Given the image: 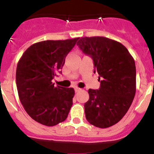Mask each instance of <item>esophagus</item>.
Masks as SVG:
<instances>
[{
    "label": "esophagus",
    "mask_w": 154,
    "mask_h": 154,
    "mask_svg": "<svg viewBox=\"0 0 154 154\" xmlns=\"http://www.w3.org/2000/svg\"><path fill=\"white\" fill-rule=\"evenodd\" d=\"M81 88H78V87H77V88H75V91L76 92H79V91H81Z\"/></svg>",
    "instance_id": "obj_1"
}]
</instances>
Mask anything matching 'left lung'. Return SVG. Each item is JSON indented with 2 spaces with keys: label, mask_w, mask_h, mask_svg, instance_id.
Here are the masks:
<instances>
[{
  "label": "left lung",
  "mask_w": 154,
  "mask_h": 154,
  "mask_svg": "<svg viewBox=\"0 0 154 154\" xmlns=\"http://www.w3.org/2000/svg\"><path fill=\"white\" fill-rule=\"evenodd\" d=\"M77 45L92 58L100 80L99 89L88 91L86 120L99 128L111 127L125 116L135 97L134 59L123 45L106 37H83Z\"/></svg>",
  "instance_id": "8db88e82"
}]
</instances>
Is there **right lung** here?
<instances>
[{
	"label": "right lung",
	"instance_id": "right-lung-1",
	"mask_svg": "<svg viewBox=\"0 0 154 154\" xmlns=\"http://www.w3.org/2000/svg\"><path fill=\"white\" fill-rule=\"evenodd\" d=\"M78 38L35 43L18 61L15 79L20 101L38 123L52 127L67 119L74 89L55 86L52 80L62 73L66 56Z\"/></svg>",
	"mask_w": 154,
	"mask_h": 154
}]
</instances>
